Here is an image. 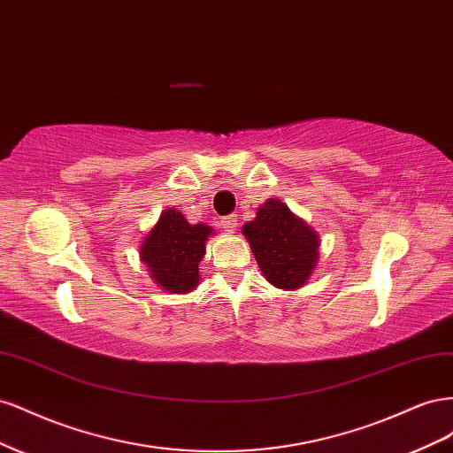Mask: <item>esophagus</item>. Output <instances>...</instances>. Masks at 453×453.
<instances>
[{"label": "esophagus", "mask_w": 453, "mask_h": 453, "mask_svg": "<svg viewBox=\"0 0 453 453\" xmlns=\"http://www.w3.org/2000/svg\"><path fill=\"white\" fill-rule=\"evenodd\" d=\"M221 226L226 230V232H234L236 226H238V217L236 215H228L225 217L221 221Z\"/></svg>", "instance_id": "34e87169"}]
</instances>
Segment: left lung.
Here are the masks:
<instances>
[{
	"label": "left lung",
	"mask_w": 453,
	"mask_h": 453,
	"mask_svg": "<svg viewBox=\"0 0 453 453\" xmlns=\"http://www.w3.org/2000/svg\"><path fill=\"white\" fill-rule=\"evenodd\" d=\"M266 281L285 291L304 287L319 263V234L289 205L268 198L242 228Z\"/></svg>",
	"instance_id": "obj_1"
}]
</instances>
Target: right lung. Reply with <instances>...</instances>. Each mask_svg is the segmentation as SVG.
<instances>
[{"mask_svg":"<svg viewBox=\"0 0 453 453\" xmlns=\"http://www.w3.org/2000/svg\"><path fill=\"white\" fill-rule=\"evenodd\" d=\"M215 232L205 223L190 225L180 210L166 208L140 243V260L162 291L185 295L200 283L205 243Z\"/></svg>","mask_w":453,"mask_h":453,"instance_id":"1","label":"right lung"}]
</instances>
